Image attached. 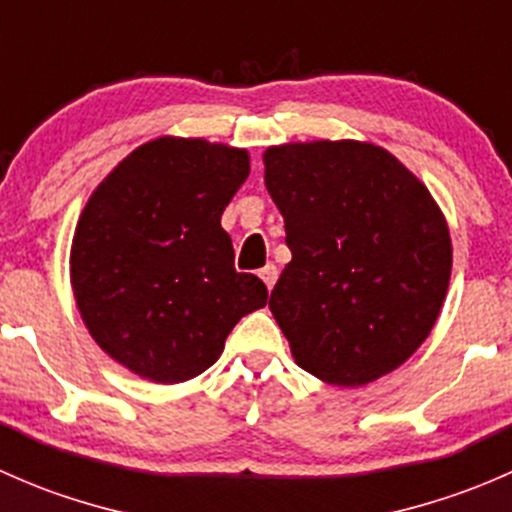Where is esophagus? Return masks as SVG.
I'll use <instances>...</instances> for the list:
<instances>
[{
	"mask_svg": "<svg viewBox=\"0 0 512 512\" xmlns=\"http://www.w3.org/2000/svg\"><path fill=\"white\" fill-rule=\"evenodd\" d=\"M260 280L265 282L267 289L275 287V282H277V267L272 265V262H267V265L262 267V270H260Z\"/></svg>",
	"mask_w": 512,
	"mask_h": 512,
	"instance_id": "1",
	"label": "esophagus"
}]
</instances>
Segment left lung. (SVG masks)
<instances>
[{"mask_svg":"<svg viewBox=\"0 0 512 512\" xmlns=\"http://www.w3.org/2000/svg\"><path fill=\"white\" fill-rule=\"evenodd\" d=\"M262 160L292 250L270 309L297 366L344 389L399 369L451 282V232L433 195L369 141L282 143Z\"/></svg>","mask_w":512,"mask_h":512,"instance_id":"1","label":"left lung"}]
</instances>
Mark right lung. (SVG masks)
Returning a JSON list of instances; mask_svg holds the SVG:
<instances>
[{
	"mask_svg": "<svg viewBox=\"0 0 512 512\" xmlns=\"http://www.w3.org/2000/svg\"><path fill=\"white\" fill-rule=\"evenodd\" d=\"M250 175V153L160 136L128 153L91 193L71 240V289L94 342L156 384L195 379L227 334L267 304L235 272L223 210Z\"/></svg>",
	"mask_w": 512,
	"mask_h": 512,
	"instance_id": "right-lung-1",
	"label": "right lung"
}]
</instances>
